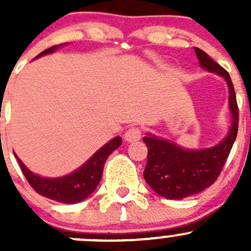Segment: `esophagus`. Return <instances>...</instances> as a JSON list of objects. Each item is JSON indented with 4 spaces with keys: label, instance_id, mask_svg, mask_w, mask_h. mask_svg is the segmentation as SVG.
Instances as JSON below:
<instances>
[{
    "label": "esophagus",
    "instance_id": "1",
    "mask_svg": "<svg viewBox=\"0 0 251 251\" xmlns=\"http://www.w3.org/2000/svg\"><path fill=\"white\" fill-rule=\"evenodd\" d=\"M141 128L140 127H136V126H133V127H130L126 130L125 132V140L127 142H136L138 141L141 138Z\"/></svg>",
    "mask_w": 251,
    "mask_h": 251
}]
</instances>
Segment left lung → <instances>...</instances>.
Returning a JSON list of instances; mask_svg holds the SVG:
<instances>
[{"label": "left lung", "instance_id": "left-lung-1", "mask_svg": "<svg viewBox=\"0 0 251 251\" xmlns=\"http://www.w3.org/2000/svg\"><path fill=\"white\" fill-rule=\"evenodd\" d=\"M201 68L225 77L229 88L228 104L232 126L228 133L212 148L188 151L173 142L147 135L143 142L148 148L144 179L155 193L166 199H182L194 196L211 186L221 174L238 132L237 98L228 73L201 48L194 47Z\"/></svg>", "mask_w": 251, "mask_h": 251}]
</instances>
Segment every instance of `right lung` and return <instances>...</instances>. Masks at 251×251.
Here are the masks:
<instances>
[{
	"label": "right lung",
	"mask_w": 251,
	"mask_h": 251,
	"mask_svg": "<svg viewBox=\"0 0 251 251\" xmlns=\"http://www.w3.org/2000/svg\"><path fill=\"white\" fill-rule=\"evenodd\" d=\"M58 47L59 46L47 48L46 50L40 53L36 58L54 52ZM120 137L113 138L107 144H104L100 151H96L80 169L68 176L57 177V178H45L39 175H35L22 163V160L16 154L14 155L19 163L22 173L24 174L25 178L27 179L30 186L35 189V192L48 199L59 201V203L75 204L82 201L95 191L102 178L105 160L118 147H120Z\"/></svg>",
	"instance_id": "right-lung-1"
}]
</instances>
